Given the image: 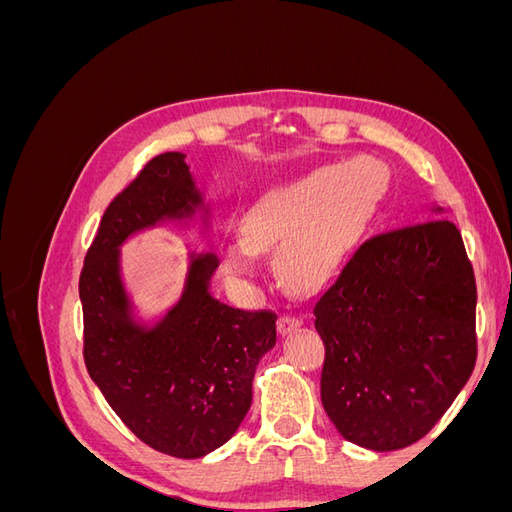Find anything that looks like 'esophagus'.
<instances>
[{"label":"esophagus","instance_id":"esophagus-1","mask_svg":"<svg viewBox=\"0 0 512 512\" xmlns=\"http://www.w3.org/2000/svg\"><path fill=\"white\" fill-rule=\"evenodd\" d=\"M299 327H301V318L297 314H292V312H284L280 316V320H277V331H280L282 335H288Z\"/></svg>","mask_w":512,"mask_h":512}]
</instances>
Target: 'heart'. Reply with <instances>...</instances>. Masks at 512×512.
<instances>
[{
  "label": "heart",
  "instance_id": "b5f03b06",
  "mask_svg": "<svg viewBox=\"0 0 512 512\" xmlns=\"http://www.w3.org/2000/svg\"><path fill=\"white\" fill-rule=\"evenodd\" d=\"M384 185L382 170L367 158L322 166L282 185L247 215L245 237L226 245V267L237 275H252L256 250L284 247L282 269L288 282L314 284L344 252Z\"/></svg>",
  "mask_w": 512,
  "mask_h": 512
}]
</instances>
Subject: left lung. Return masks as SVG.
Segmentation results:
<instances>
[{"instance_id": "left-lung-1", "label": "left lung", "mask_w": 512, "mask_h": 512, "mask_svg": "<svg viewBox=\"0 0 512 512\" xmlns=\"http://www.w3.org/2000/svg\"><path fill=\"white\" fill-rule=\"evenodd\" d=\"M314 327L322 406L348 442L384 453L427 436L476 363V282L457 226L436 218L363 241L314 301Z\"/></svg>"}]
</instances>
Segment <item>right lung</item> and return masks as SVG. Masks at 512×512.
I'll return each mask as SVG.
<instances>
[{
	"label": "right lung",
	"instance_id": "obj_1",
	"mask_svg": "<svg viewBox=\"0 0 512 512\" xmlns=\"http://www.w3.org/2000/svg\"><path fill=\"white\" fill-rule=\"evenodd\" d=\"M183 153L149 160L106 207L79 280L83 356L91 380L138 440L198 459L232 438L252 406V380L275 346V312H245L209 294L213 254L192 256L179 303L145 329L130 316L119 245L203 205Z\"/></svg>",
	"mask_w": 512,
	"mask_h": 512
}]
</instances>
